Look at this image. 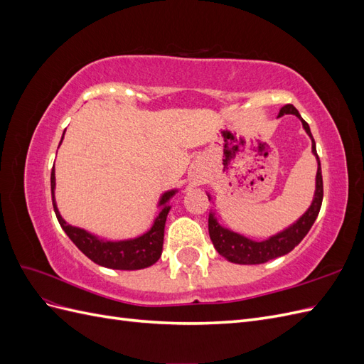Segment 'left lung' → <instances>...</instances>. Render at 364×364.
Wrapping results in <instances>:
<instances>
[{
    "label": "left lung",
    "instance_id": "left-lung-1",
    "mask_svg": "<svg viewBox=\"0 0 364 364\" xmlns=\"http://www.w3.org/2000/svg\"><path fill=\"white\" fill-rule=\"evenodd\" d=\"M285 114H293L302 121V126L305 132L310 135L313 141V153L317 158V174H316V194L311 206L308 208V211L297 220L294 225H291L289 229L282 230L278 235H273L266 241H252L243 235L235 234L232 230H229L217 223L213 214H209L208 218V229L209 237L214 247L220 255L229 259L230 262L237 264H262L270 259H274L278 257L285 255V253L291 252L297 245L301 243L304 237L308 234V230L311 229L313 223L321 211L322 200H323V181H322V168H321V159L317 156L316 151V142L311 135L310 126L306 121L297 112V109L293 105H285L281 107L279 117Z\"/></svg>",
    "mask_w": 364,
    "mask_h": 364
}]
</instances>
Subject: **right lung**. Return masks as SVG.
Returning <instances> with one entry per match:
<instances>
[{"instance_id": "right-lung-1", "label": "right lung", "mask_w": 364, "mask_h": 364, "mask_svg": "<svg viewBox=\"0 0 364 364\" xmlns=\"http://www.w3.org/2000/svg\"><path fill=\"white\" fill-rule=\"evenodd\" d=\"M54 186H56V179H54V167H53L51 199H53L54 213H56V217L59 220L62 229L65 230V234L71 238L73 243L79 247L87 258L94 261L95 264H98V266L115 269V270H138V269H146L153 266V264L161 258L162 245H164L165 220H167V214L170 211V206H165V203L171 199L173 194L176 193L174 190L165 193L161 197L159 206H164V208L159 213V215L156 217L155 223H153L149 232L134 240L105 241L94 237L90 232H86L85 229L74 228L65 222L62 215L59 214L56 202H54Z\"/></svg>"}]
</instances>
